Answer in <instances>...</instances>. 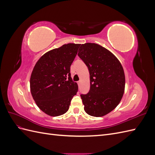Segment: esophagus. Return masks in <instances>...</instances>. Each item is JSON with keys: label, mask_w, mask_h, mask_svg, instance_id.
<instances>
[{"label": "esophagus", "mask_w": 155, "mask_h": 155, "mask_svg": "<svg viewBox=\"0 0 155 155\" xmlns=\"http://www.w3.org/2000/svg\"><path fill=\"white\" fill-rule=\"evenodd\" d=\"M78 87H79H79H80V85H81V81H78Z\"/></svg>", "instance_id": "1"}]
</instances>
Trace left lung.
Masks as SVG:
<instances>
[{
	"label": "left lung",
	"mask_w": 155,
	"mask_h": 155,
	"mask_svg": "<svg viewBox=\"0 0 155 155\" xmlns=\"http://www.w3.org/2000/svg\"><path fill=\"white\" fill-rule=\"evenodd\" d=\"M78 55L90 74V91L81 94L88 115L101 117L118 106L123 97L125 77L120 61L111 51L96 43L82 44Z\"/></svg>",
	"instance_id": "1"
}]
</instances>
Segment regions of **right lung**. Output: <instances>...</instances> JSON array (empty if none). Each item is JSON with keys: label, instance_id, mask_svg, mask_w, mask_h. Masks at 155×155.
I'll use <instances>...</instances> for the list:
<instances>
[{"label": "right lung", "instance_id": "obj_1", "mask_svg": "<svg viewBox=\"0 0 155 155\" xmlns=\"http://www.w3.org/2000/svg\"><path fill=\"white\" fill-rule=\"evenodd\" d=\"M80 44L68 43L45 53L37 61L30 77V91L39 109L48 116L67 112L78 91L70 66Z\"/></svg>", "mask_w": 155, "mask_h": 155}]
</instances>
